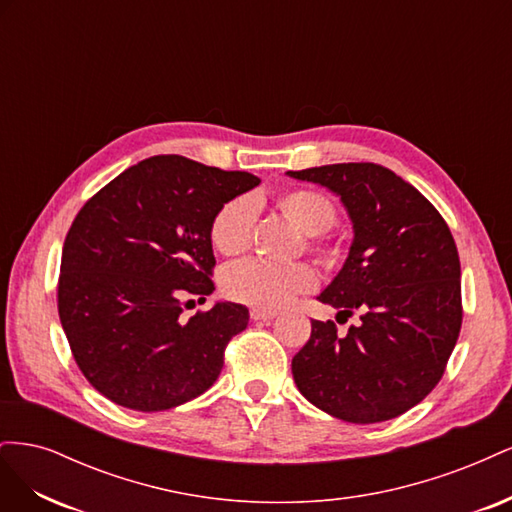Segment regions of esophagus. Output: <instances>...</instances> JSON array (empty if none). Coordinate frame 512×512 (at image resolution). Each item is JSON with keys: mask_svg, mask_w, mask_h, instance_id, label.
<instances>
[{"mask_svg": "<svg viewBox=\"0 0 512 512\" xmlns=\"http://www.w3.org/2000/svg\"><path fill=\"white\" fill-rule=\"evenodd\" d=\"M252 320H273L277 316L275 309H260V307H252L250 312Z\"/></svg>", "mask_w": 512, "mask_h": 512, "instance_id": "34e87169", "label": "esophagus"}]
</instances>
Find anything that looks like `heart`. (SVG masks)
Wrapping results in <instances>:
<instances>
[{"instance_id":"b5f03b06","label":"heart","mask_w":512,"mask_h":512,"mask_svg":"<svg viewBox=\"0 0 512 512\" xmlns=\"http://www.w3.org/2000/svg\"><path fill=\"white\" fill-rule=\"evenodd\" d=\"M275 207L284 218L301 230L305 247L324 265H337L342 260L339 243L324 237L335 220L333 200L316 188L294 185L277 194ZM256 226V203L250 196H235L215 211L209 239L222 256H241L252 245ZM318 282V273L307 262L288 267H273L258 260H245L232 265L222 275V290L232 301L260 309H277L292 301L297 294L309 292Z\"/></svg>"}]
</instances>
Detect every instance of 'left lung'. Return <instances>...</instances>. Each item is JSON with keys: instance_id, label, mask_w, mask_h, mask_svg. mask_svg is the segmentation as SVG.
I'll return each mask as SVG.
<instances>
[{"instance_id": "obj_1", "label": "left lung", "mask_w": 512, "mask_h": 512, "mask_svg": "<svg viewBox=\"0 0 512 512\" xmlns=\"http://www.w3.org/2000/svg\"><path fill=\"white\" fill-rule=\"evenodd\" d=\"M342 196L354 224L344 269L318 301L361 314L346 335L312 320L292 376L307 401L346 423L414 408L444 376L463 320L451 228L414 185L374 162L288 170Z\"/></svg>"}]
</instances>
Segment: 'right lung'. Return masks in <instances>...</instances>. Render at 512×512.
<instances>
[{
	"instance_id": "right-lung-1",
	"label": "right lung",
	"mask_w": 512,
	"mask_h": 512,
	"mask_svg": "<svg viewBox=\"0 0 512 512\" xmlns=\"http://www.w3.org/2000/svg\"><path fill=\"white\" fill-rule=\"evenodd\" d=\"M258 183L241 170L153 156L76 213L61 252L57 309L76 365L106 399L160 412L218 380L224 350L250 312L215 303L188 318L183 299L203 303L213 292V215Z\"/></svg>"
}]
</instances>
